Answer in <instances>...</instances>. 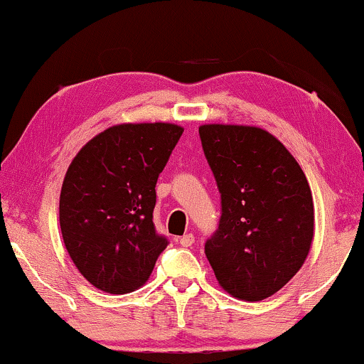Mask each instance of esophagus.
Here are the masks:
<instances>
[{"label":"esophagus","instance_id":"obj_1","mask_svg":"<svg viewBox=\"0 0 364 364\" xmlns=\"http://www.w3.org/2000/svg\"><path fill=\"white\" fill-rule=\"evenodd\" d=\"M179 243H181L183 247H191L193 243H195V235H193V233H186V235L179 238Z\"/></svg>","mask_w":364,"mask_h":364}]
</instances>
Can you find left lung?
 Listing matches in <instances>:
<instances>
[{"mask_svg":"<svg viewBox=\"0 0 364 364\" xmlns=\"http://www.w3.org/2000/svg\"><path fill=\"white\" fill-rule=\"evenodd\" d=\"M200 137L222 193V218L205 254L220 287L264 301L299 272L314 240L307 178L277 137L255 126L203 124Z\"/></svg>","mask_w":364,"mask_h":364,"instance_id":"obj_1","label":"left lung"}]
</instances>
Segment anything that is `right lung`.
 Returning <instances> with one entry per match:
<instances>
[{
    "mask_svg": "<svg viewBox=\"0 0 364 364\" xmlns=\"http://www.w3.org/2000/svg\"><path fill=\"white\" fill-rule=\"evenodd\" d=\"M181 134L171 122L116 124L72 159L60 193V230L72 262L99 291H137L166 248L153 223L154 188Z\"/></svg>",
    "mask_w": 364,
    "mask_h": 364,
    "instance_id": "obj_1",
    "label": "right lung"
}]
</instances>
